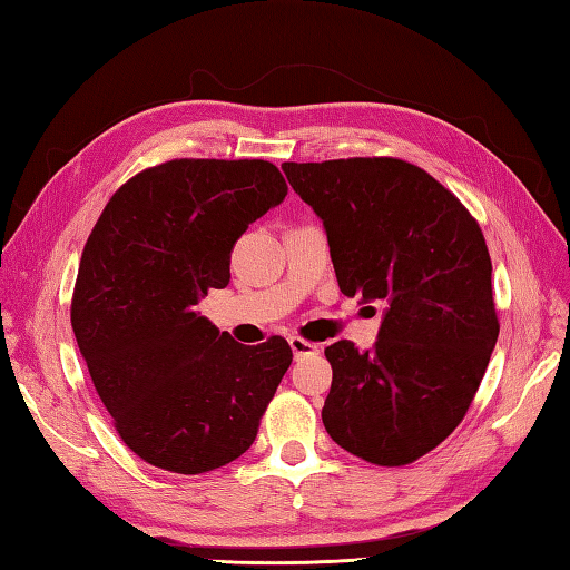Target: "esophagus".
<instances>
[{
	"mask_svg": "<svg viewBox=\"0 0 570 570\" xmlns=\"http://www.w3.org/2000/svg\"><path fill=\"white\" fill-rule=\"evenodd\" d=\"M288 345H292V350H294V357H296V360H298V357H306V355H316V353H318V345H313V343L304 341V337H298V335H292V337H288Z\"/></svg>",
	"mask_w": 570,
	"mask_h": 570,
	"instance_id": "obj_1",
	"label": "esophagus"
}]
</instances>
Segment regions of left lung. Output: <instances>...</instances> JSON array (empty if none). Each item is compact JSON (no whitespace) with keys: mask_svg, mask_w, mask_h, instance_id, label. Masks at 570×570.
<instances>
[{"mask_svg":"<svg viewBox=\"0 0 570 570\" xmlns=\"http://www.w3.org/2000/svg\"><path fill=\"white\" fill-rule=\"evenodd\" d=\"M282 168L323 220L341 292L382 308L372 350L325 347L333 384L323 426L367 463H414L463 421L498 343L482 229L451 190L402 159Z\"/></svg>","mask_w":570,"mask_h":570,"instance_id":"left-lung-1","label":"left lung"}]
</instances>
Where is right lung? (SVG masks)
<instances>
[{
	"label": "right lung",
	"mask_w": 570,
	"mask_h": 570,
	"mask_svg": "<svg viewBox=\"0 0 570 570\" xmlns=\"http://www.w3.org/2000/svg\"><path fill=\"white\" fill-rule=\"evenodd\" d=\"M286 190L262 159H174L129 178L92 227L72 333L119 439L149 465L198 475L257 439L292 347L242 345L196 306L229 284L235 242Z\"/></svg>",
	"instance_id": "1"
}]
</instances>
